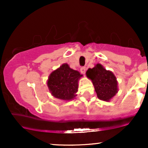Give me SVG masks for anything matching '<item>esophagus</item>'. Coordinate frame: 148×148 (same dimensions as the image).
Masks as SVG:
<instances>
[{
    "label": "esophagus",
    "instance_id": "1",
    "mask_svg": "<svg viewBox=\"0 0 148 148\" xmlns=\"http://www.w3.org/2000/svg\"><path fill=\"white\" fill-rule=\"evenodd\" d=\"M80 70H81V72L82 73V74H85V73H86V68L85 67H82L81 68V69H80Z\"/></svg>",
    "mask_w": 148,
    "mask_h": 148
}]
</instances>
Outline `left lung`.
<instances>
[{"instance_id": "left-lung-1", "label": "left lung", "mask_w": 148, "mask_h": 148, "mask_svg": "<svg viewBox=\"0 0 148 148\" xmlns=\"http://www.w3.org/2000/svg\"><path fill=\"white\" fill-rule=\"evenodd\" d=\"M86 75L92 81L98 98L103 101H109L118 92V82L111 71L106 70L100 64L88 69Z\"/></svg>"}]
</instances>
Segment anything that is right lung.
Listing matches in <instances>:
<instances>
[{
  "instance_id": "obj_1",
  "label": "right lung",
  "mask_w": 148,
  "mask_h": 148,
  "mask_svg": "<svg viewBox=\"0 0 148 148\" xmlns=\"http://www.w3.org/2000/svg\"><path fill=\"white\" fill-rule=\"evenodd\" d=\"M81 76L78 71L71 69L67 64H63L50 74L47 85L56 98L70 100L76 96L78 81Z\"/></svg>"
}]
</instances>
